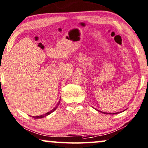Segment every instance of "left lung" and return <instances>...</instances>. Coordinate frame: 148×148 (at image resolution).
Masks as SVG:
<instances>
[{
  "label": "left lung",
  "mask_w": 148,
  "mask_h": 148,
  "mask_svg": "<svg viewBox=\"0 0 148 148\" xmlns=\"http://www.w3.org/2000/svg\"><path fill=\"white\" fill-rule=\"evenodd\" d=\"M102 112V113H103V114H106L105 112ZM106 114H115V113H113V114H112H112L111 113H110H110H106Z\"/></svg>",
  "instance_id": "8db88e82"
}]
</instances>
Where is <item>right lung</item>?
I'll list each match as a JSON object with an SVG mask.
<instances>
[{
    "label": "right lung",
    "instance_id": "obj_1",
    "mask_svg": "<svg viewBox=\"0 0 148 148\" xmlns=\"http://www.w3.org/2000/svg\"><path fill=\"white\" fill-rule=\"evenodd\" d=\"M60 101H59V102H58V103H57V106H56V107L54 108H53L52 110H50V112H47V113H46L45 114H43V115L38 116H32V118H35V119H39V118H44V117H46V116H48V115H49V114H50L51 113H52V112H54V110L57 108H58V105H59V103H60Z\"/></svg>",
    "mask_w": 148,
    "mask_h": 148
}]
</instances>
